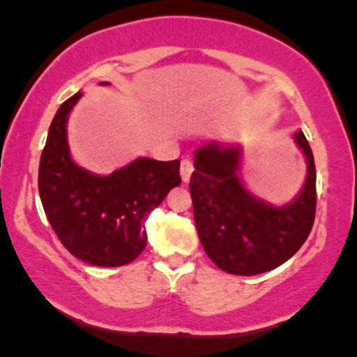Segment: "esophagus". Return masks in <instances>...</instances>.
Wrapping results in <instances>:
<instances>
[{"label": "esophagus", "mask_w": 357, "mask_h": 357, "mask_svg": "<svg viewBox=\"0 0 357 357\" xmlns=\"http://www.w3.org/2000/svg\"><path fill=\"white\" fill-rule=\"evenodd\" d=\"M179 172H181V179L183 181H190V176L193 172V162L192 158H183L181 160V167H179Z\"/></svg>", "instance_id": "esophagus-1"}]
</instances>
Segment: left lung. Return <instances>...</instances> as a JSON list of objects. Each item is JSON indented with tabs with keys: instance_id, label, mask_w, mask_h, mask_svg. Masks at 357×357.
<instances>
[{
	"instance_id": "left-lung-1",
	"label": "left lung",
	"mask_w": 357,
	"mask_h": 357,
	"mask_svg": "<svg viewBox=\"0 0 357 357\" xmlns=\"http://www.w3.org/2000/svg\"><path fill=\"white\" fill-rule=\"evenodd\" d=\"M307 160L301 193L275 207L257 199L240 178V146L212 142L195 150L190 179L197 231L205 254L219 269L252 276L271 271L302 247L316 214V167L304 132L294 135Z\"/></svg>"
}]
</instances>
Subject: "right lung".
Returning a JSON list of instances; mask_svg holds the SVG:
<instances>
[{"label": "right lung", "mask_w": 357, "mask_h": 357, "mask_svg": "<svg viewBox=\"0 0 357 357\" xmlns=\"http://www.w3.org/2000/svg\"><path fill=\"white\" fill-rule=\"evenodd\" d=\"M81 96L75 93L66 100L50 126L39 160V197L53 231L72 255L88 264L115 268L145 250L143 221L181 185L179 160L139 157L109 176L79 167L68 152L67 122Z\"/></svg>", "instance_id": "add662e5"}]
</instances>
